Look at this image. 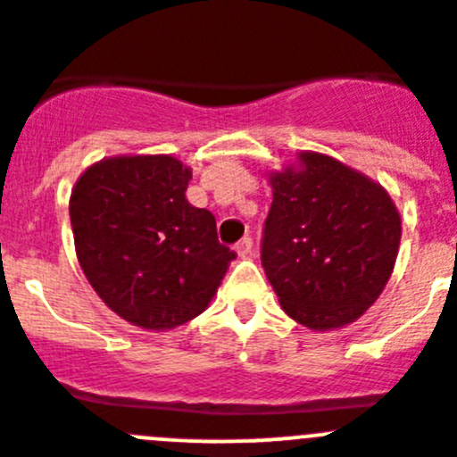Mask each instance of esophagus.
Instances as JSON below:
<instances>
[{"label":"esophagus","instance_id":"34e87169","mask_svg":"<svg viewBox=\"0 0 457 457\" xmlns=\"http://www.w3.org/2000/svg\"><path fill=\"white\" fill-rule=\"evenodd\" d=\"M252 247H254L252 238L250 237H243L241 241L237 243V247H234V250H237L238 256H250L252 254Z\"/></svg>","mask_w":457,"mask_h":457}]
</instances>
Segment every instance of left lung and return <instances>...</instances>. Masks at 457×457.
Segmentation results:
<instances>
[{
	"instance_id": "1",
	"label": "left lung",
	"mask_w": 457,
	"mask_h": 457,
	"mask_svg": "<svg viewBox=\"0 0 457 457\" xmlns=\"http://www.w3.org/2000/svg\"><path fill=\"white\" fill-rule=\"evenodd\" d=\"M270 174L261 263L287 317L310 330L360 319L395 268L402 220L386 189L317 152Z\"/></svg>"
}]
</instances>
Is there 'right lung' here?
Segmentation results:
<instances>
[{"label":"right lung","instance_id":"add662e5","mask_svg":"<svg viewBox=\"0 0 457 457\" xmlns=\"http://www.w3.org/2000/svg\"><path fill=\"white\" fill-rule=\"evenodd\" d=\"M192 170L174 156H116L88 167L69 201L79 268L118 317L171 330L198 317L237 259L212 212L185 198Z\"/></svg>","mask_w":457,"mask_h":457}]
</instances>
